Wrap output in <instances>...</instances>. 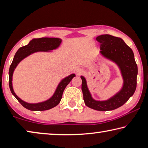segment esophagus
<instances>
[{
    "mask_svg": "<svg viewBox=\"0 0 148 148\" xmlns=\"http://www.w3.org/2000/svg\"><path fill=\"white\" fill-rule=\"evenodd\" d=\"M82 72H83V70L81 68H77L75 70V73H76L77 75H80L82 73Z\"/></svg>",
    "mask_w": 148,
    "mask_h": 148,
    "instance_id": "obj_1",
    "label": "esophagus"
}]
</instances>
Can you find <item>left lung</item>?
<instances>
[{
	"label": "left lung",
	"mask_w": 148,
	"mask_h": 148,
	"mask_svg": "<svg viewBox=\"0 0 148 148\" xmlns=\"http://www.w3.org/2000/svg\"><path fill=\"white\" fill-rule=\"evenodd\" d=\"M96 40L100 43V53L110 59L120 67L123 79V86L114 96L107 101H98L92 99L88 89L86 79L81 76L82 91L84 103L87 107L99 111L112 110L122 106L134 94L136 88L138 67L132 49L120 38L109 34L97 36Z\"/></svg>",
	"instance_id": "left-lung-1"
}]
</instances>
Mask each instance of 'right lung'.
Wrapping results in <instances>:
<instances>
[{
	"label": "right lung",
	"instance_id": "obj_1",
	"mask_svg": "<svg viewBox=\"0 0 148 148\" xmlns=\"http://www.w3.org/2000/svg\"><path fill=\"white\" fill-rule=\"evenodd\" d=\"M62 42V40L60 38H41L38 39H33L31 40L27 45L21 47L15 53L14 60L12 64L10 65L9 69V86L12 94L18 100L21 104L28 110L33 111H42L47 110L56 107L60 102L64 90L66 88L67 85L71 81L73 77H75V74H71L66 78L64 79L60 82L58 87L54 92L53 97L49 100L42 103H36V104H30V103L23 101L20 98L17 96L13 90L12 87V76L13 73L17 64L25 57L30 55L35 52L38 51H48L56 49Z\"/></svg>",
	"mask_w": 148,
	"mask_h": 148
}]
</instances>
